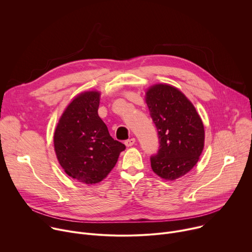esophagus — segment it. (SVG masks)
Segmentation results:
<instances>
[{
	"label": "esophagus",
	"mask_w": 252,
	"mask_h": 252,
	"mask_svg": "<svg viewBox=\"0 0 252 252\" xmlns=\"http://www.w3.org/2000/svg\"><path fill=\"white\" fill-rule=\"evenodd\" d=\"M134 143H135V138H130V139H128V140L125 141V145L127 147H130V146L134 145Z\"/></svg>",
	"instance_id": "34e87169"
}]
</instances>
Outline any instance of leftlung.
<instances>
[{
    "label": "left lung",
    "instance_id": "left-lung-1",
    "mask_svg": "<svg viewBox=\"0 0 252 252\" xmlns=\"http://www.w3.org/2000/svg\"><path fill=\"white\" fill-rule=\"evenodd\" d=\"M146 103L160 144L150 157L152 170L163 179H177L193 168L202 153L201 118L183 93L166 84L152 86L146 92Z\"/></svg>",
    "mask_w": 252,
    "mask_h": 252
}]
</instances>
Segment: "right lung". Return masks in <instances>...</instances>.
<instances>
[{
  "label": "right lung",
  "mask_w": 252,
  "mask_h": 252,
  "mask_svg": "<svg viewBox=\"0 0 252 252\" xmlns=\"http://www.w3.org/2000/svg\"><path fill=\"white\" fill-rule=\"evenodd\" d=\"M99 103V92L77 96L64 111L54 134L55 152L62 168L86 184L102 181L126 148L110 136L98 115Z\"/></svg>",
  "instance_id": "1"
}]
</instances>
